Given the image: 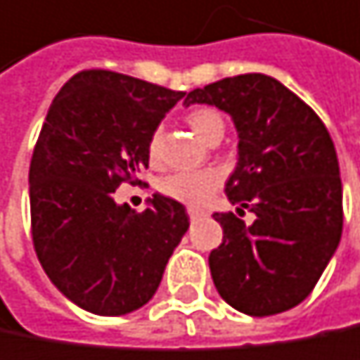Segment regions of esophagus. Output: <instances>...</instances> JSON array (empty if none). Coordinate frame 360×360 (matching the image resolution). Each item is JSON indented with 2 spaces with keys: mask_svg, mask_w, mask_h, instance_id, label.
Wrapping results in <instances>:
<instances>
[{
  "mask_svg": "<svg viewBox=\"0 0 360 360\" xmlns=\"http://www.w3.org/2000/svg\"><path fill=\"white\" fill-rule=\"evenodd\" d=\"M205 215V209L201 207H188V217L191 219H197V217H202Z\"/></svg>",
  "mask_w": 360,
  "mask_h": 360,
  "instance_id": "esophagus-1",
  "label": "esophagus"
}]
</instances>
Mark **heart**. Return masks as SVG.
Segmentation results:
<instances>
[{
	"mask_svg": "<svg viewBox=\"0 0 360 360\" xmlns=\"http://www.w3.org/2000/svg\"><path fill=\"white\" fill-rule=\"evenodd\" d=\"M188 126L195 130V134L207 141L211 134H215L217 130H224V120L221 115L209 108H199L195 112L188 113L186 117ZM147 153L151 161H158L159 158V134L155 132L151 139H149V145H147ZM219 184V172L217 169H197V172H176L167 178L161 180L159 184V191L169 197V199H176V201L191 202V205H197L202 202Z\"/></svg>",
	"mask_w": 360,
	"mask_h": 360,
	"instance_id": "1",
	"label": "heart"
}]
</instances>
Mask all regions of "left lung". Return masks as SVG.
Listing matches in <instances>:
<instances>
[{"label": "left lung", "mask_w": 360, "mask_h": 360, "mask_svg": "<svg viewBox=\"0 0 360 360\" xmlns=\"http://www.w3.org/2000/svg\"><path fill=\"white\" fill-rule=\"evenodd\" d=\"M226 112L238 132V163L226 182L236 211L213 213L224 240L209 255L219 296L250 317L302 302L342 236V180L332 136L319 115L280 80L240 74L186 95L184 105ZM245 213V211H243Z\"/></svg>", "instance_id": "obj_1"}]
</instances>
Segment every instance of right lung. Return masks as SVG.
<instances>
[{
    "instance_id": "obj_1",
    "label": "right lung",
    "mask_w": 360,
    "mask_h": 360,
    "mask_svg": "<svg viewBox=\"0 0 360 360\" xmlns=\"http://www.w3.org/2000/svg\"><path fill=\"white\" fill-rule=\"evenodd\" d=\"M184 93L84 70L56 95L28 172L37 257L76 307L115 317L147 304L188 230L184 205L153 195L141 213L115 202L149 167L147 145Z\"/></svg>"
}]
</instances>
